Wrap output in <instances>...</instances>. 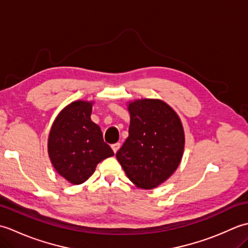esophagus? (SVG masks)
Returning <instances> with one entry per match:
<instances>
[{
	"mask_svg": "<svg viewBox=\"0 0 248 248\" xmlns=\"http://www.w3.org/2000/svg\"><path fill=\"white\" fill-rule=\"evenodd\" d=\"M112 149H113V151H114V154H116V152L118 151V149L120 148V144L119 143H115V144H112Z\"/></svg>",
	"mask_w": 248,
	"mask_h": 248,
	"instance_id": "obj_1",
	"label": "esophagus"
}]
</instances>
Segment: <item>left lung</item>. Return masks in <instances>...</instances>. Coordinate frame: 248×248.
I'll return each mask as SVG.
<instances>
[{
  "mask_svg": "<svg viewBox=\"0 0 248 248\" xmlns=\"http://www.w3.org/2000/svg\"><path fill=\"white\" fill-rule=\"evenodd\" d=\"M129 112V138L116 157L136 186L154 188L170 178L181 161V121L170 105L155 99L132 102Z\"/></svg>",
  "mask_w": 248,
  "mask_h": 248,
  "instance_id": "1",
  "label": "left lung"
}]
</instances>
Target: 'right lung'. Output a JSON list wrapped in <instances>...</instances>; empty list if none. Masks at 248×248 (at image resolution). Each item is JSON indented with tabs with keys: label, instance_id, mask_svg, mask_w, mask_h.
I'll return each mask as SVG.
<instances>
[{
	"label": "right lung",
	"instance_id": "right-lung-1",
	"mask_svg": "<svg viewBox=\"0 0 248 248\" xmlns=\"http://www.w3.org/2000/svg\"><path fill=\"white\" fill-rule=\"evenodd\" d=\"M92 103L75 101L57 116L49 135V156L56 171L73 184L91 177L98 163L114 155L99 125L91 119Z\"/></svg>",
	"mask_w": 248,
	"mask_h": 248
}]
</instances>
